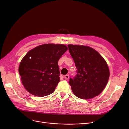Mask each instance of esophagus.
I'll use <instances>...</instances> for the list:
<instances>
[{
	"label": "esophagus",
	"instance_id": "34e87169",
	"mask_svg": "<svg viewBox=\"0 0 129 129\" xmlns=\"http://www.w3.org/2000/svg\"><path fill=\"white\" fill-rule=\"evenodd\" d=\"M69 77H70V76H69V75H68V74H67V75H65L64 76V78H65V79H68L69 78Z\"/></svg>",
	"mask_w": 129,
	"mask_h": 129
}]
</instances>
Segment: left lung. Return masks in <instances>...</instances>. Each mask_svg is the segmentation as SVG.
<instances>
[{"instance_id": "left-lung-1", "label": "left lung", "mask_w": 129, "mask_h": 129, "mask_svg": "<svg viewBox=\"0 0 129 129\" xmlns=\"http://www.w3.org/2000/svg\"><path fill=\"white\" fill-rule=\"evenodd\" d=\"M77 69L76 76L69 84L75 95L91 99L103 91L109 77V70L104 58L95 50L87 46L67 45Z\"/></svg>"}]
</instances>
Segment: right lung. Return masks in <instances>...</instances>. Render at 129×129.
<instances>
[{
    "mask_svg": "<svg viewBox=\"0 0 129 129\" xmlns=\"http://www.w3.org/2000/svg\"><path fill=\"white\" fill-rule=\"evenodd\" d=\"M67 50L64 44H45L27 53L19 67L25 89L38 97L52 93L60 81L58 60Z\"/></svg>",
    "mask_w": 129,
    "mask_h": 129,
    "instance_id": "1",
    "label": "right lung"
}]
</instances>
